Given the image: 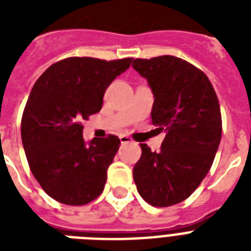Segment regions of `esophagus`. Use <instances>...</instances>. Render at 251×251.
I'll return each instance as SVG.
<instances>
[{"label":"esophagus","mask_w":251,"mask_h":251,"mask_svg":"<svg viewBox=\"0 0 251 251\" xmlns=\"http://www.w3.org/2000/svg\"><path fill=\"white\" fill-rule=\"evenodd\" d=\"M120 141H121V145H127V143H131V138L127 137V135H121L120 137Z\"/></svg>","instance_id":"34e87169"}]
</instances>
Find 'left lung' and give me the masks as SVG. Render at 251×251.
I'll use <instances>...</instances> for the list:
<instances>
[{
	"mask_svg": "<svg viewBox=\"0 0 251 251\" xmlns=\"http://www.w3.org/2000/svg\"><path fill=\"white\" fill-rule=\"evenodd\" d=\"M153 94L152 125L165 131L159 152L142 143L134 165L138 193L155 207L189 198L210 171L222 139V114L210 79L175 56L133 61Z\"/></svg>",
	"mask_w": 251,
	"mask_h": 251,
	"instance_id": "obj_1",
	"label": "left lung"
}]
</instances>
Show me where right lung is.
<instances>
[{
  "instance_id": "1",
  "label": "right lung",
  "mask_w": 251,
  "mask_h": 251,
  "mask_svg": "<svg viewBox=\"0 0 251 251\" xmlns=\"http://www.w3.org/2000/svg\"><path fill=\"white\" fill-rule=\"evenodd\" d=\"M131 61L70 57L49 66L33 84L22 117V143L32 175L57 202L82 206L101 194L120 139L109 135L87 143L80 122L100 112L105 90Z\"/></svg>"
}]
</instances>
